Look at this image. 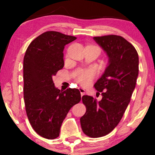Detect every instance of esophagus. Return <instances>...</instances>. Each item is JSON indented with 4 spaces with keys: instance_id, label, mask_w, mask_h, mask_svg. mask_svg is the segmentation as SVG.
I'll list each match as a JSON object with an SVG mask.
<instances>
[{
    "instance_id": "esophagus-1",
    "label": "esophagus",
    "mask_w": 155,
    "mask_h": 155,
    "mask_svg": "<svg viewBox=\"0 0 155 155\" xmlns=\"http://www.w3.org/2000/svg\"><path fill=\"white\" fill-rule=\"evenodd\" d=\"M79 90H80V94H81V96L82 97L83 96L84 94H85V90H84V89L82 88V87H79Z\"/></svg>"
}]
</instances>
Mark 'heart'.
Returning a JSON list of instances; mask_svg holds the SVG:
<instances>
[{
    "instance_id": "obj_1",
    "label": "heart",
    "mask_w": 155,
    "mask_h": 155,
    "mask_svg": "<svg viewBox=\"0 0 155 155\" xmlns=\"http://www.w3.org/2000/svg\"><path fill=\"white\" fill-rule=\"evenodd\" d=\"M93 77H94V72L92 70H85V71H82L81 73H80L77 80L78 82L82 85L87 86L91 83Z\"/></svg>"
}]
</instances>
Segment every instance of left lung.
I'll return each mask as SVG.
<instances>
[{
	"label": "left lung",
	"instance_id": "obj_1",
	"mask_svg": "<svg viewBox=\"0 0 155 155\" xmlns=\"http://www.w3.org/2000/svg\"><path fill=\"white\" fill-rule=\"evenodd\" d=\"M93 39L106 52L109 63L94 84L95 89L101 92V100L88 95L82 97L87 110L80 118V124L87 136L99 137L111 132L121 120L136 84L139 58L134 46L120 36Z\"/></svg>",
	"mask_w": 155,
	"mask_h": 155
}]
</instances>
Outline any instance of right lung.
I'll return each mask as SVG.
<instances>
[{
	"label": "right lung",
	"instance_id": "obj_1",
	"mask_svg": "<svg viewBox=\"0 0 155 155\" xmlns=\"http://www.w3.org/2000/svg\"><path fill=\"white\" fill-rule=\"evenodd\" d=\"M75 37L46 31L29 44L23 61L24 100L28 119L35 132L53 140L69 110L81 100L78 89L62 91L54 85L53 76L64 66L63 50Z\"/></svg>",
	"mask_w": 155,
	"mask_h": 155
}]
</instances>
